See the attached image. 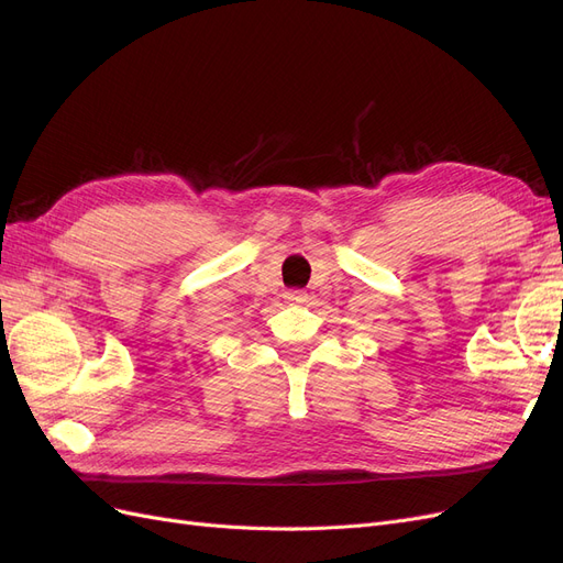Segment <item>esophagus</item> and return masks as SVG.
Wrapping results in <instances>:
<instances>
[{"instance_id":"1","label":"esophagus","mask_w":563,"mask_h":563,"mask_svg":"<svg viewBox=\"0 0 563 563\" xmlns=\"http://www.w3.org/2000/svg\"><path fill=\"white\" fill-rule=\"evenodd\" d=\"M285 299L289 301V303H303L306 299H308V295L303 289H287L285 291Z\"/></svg>"}]
</instances>
